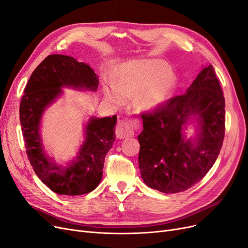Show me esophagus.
<instances>
[{
  "instance_id": "obj_1",
  "label": "esophagus",
  "mask_w": 248,
  "mask_h": 248,
  "mask_svg": "<svg viewBox=\"0 0 248 248\" xmlns=\"http://www.w3.org/2000/svg\"><path fill=\"white\" fill-rule=\"evenodd\" d=\"M137 128V122L134 120H124L117 123L115 126V135L118 139L133 137Z\"/></svg>"
}]
</instances>
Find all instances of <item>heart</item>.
Returning a JSON list of instances; mask_svg holds the SVG:
<instances>
[{"label":"heart","mask_w":248,"mask_h":248,"mask_svg":"<svg viewBox=\"0 0 248 248\" xmlns=\"http://www.w3.org/2000/svg\"><path fill=\"white\" fill-rule=\"evenodd\" d=\"M174 75L161 61L125 64L118 70L114 84L106 86L105 95L113 103L122 104L138 93L141 109H154L163 103L174 84Z\"/></svg>","instance_id":"heart-1"}]
</instances>
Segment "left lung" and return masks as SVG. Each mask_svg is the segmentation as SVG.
I'll use <instances>...</instances> for the list:
<instances>
[{"instance_id": "1", "label": "left lung", "mask_w": 248, "mask_h": 248, "mask_svg": "<svg viewBox=\"0 0 248 248\" xmlns=\"http://www.w3.org/2000/svg\"><path fill=\"white\" fill-rule=\"evenodd\" d=\"M191 115L200 125L193 143L182 135V125ZM141 116L139 166L145 184L164 193L198 184L217 160L225 136V98L212 64L202 69L185 94Z\"/></svg>"}]
</instances>
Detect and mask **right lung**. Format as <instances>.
Wrapping results in <instances>:
<instances>
[{
  "mask_svg": "<svg viewBox=\"0 0 248 248\" xmlns=\"http://www.w3.org/2000/svg\"><path fill=\"white\" fill-rule=\"evenodd\" d=\"M62 86L96 90L98 79L89 64L74 58L50 55L31 74L20 102V124L29 162L38 178L59 195L81 196L95 189L102 177L104 159L115 140L116 115L91 118L77 160L59 167L45 155L39 122L46 107L61 94Z\"/></svg>",
  "mask_w": 248,
  "mask_h": 248,
  "instance_id": "right-lung-1",
  "label": "right lung"
}]
</instances>
